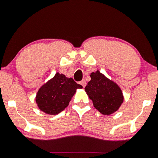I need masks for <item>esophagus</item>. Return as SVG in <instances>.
Returning a JSON list of instances; mask_svg holds the SVG:
<instances>
[{
  "label": "esophagus",
  "instance_id": "esophagus-1",
  "mask_svg": "<svg viewBox=\"0 0 158 158\" xmlns=\"http://www.w3.org/2000/svg\"><path fill=\"white\" fill-rule=\"evenodd\" d=\"M80 84L83 86V88H85V86L86 85V81L85 80H82L81 81H80Z\"/></svg>",
  "mask_w": 158,
  "mask_h": 158
}]
</instances>
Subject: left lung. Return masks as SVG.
Masks as SVG:
<instances>
[{"instance_id":"left-lung-1","label":"left lung","mask_w":158,"mask_h":158,"mask_svg":"<svg viewBox=\"0 0 158 158\" xmlns=\"http://www.w3.org/2000/svg\"><path fill=\"white\" fill-rule=\"evenodd\" d=\"M91 80L85 88L87 94L92 100L94 106L105 115L116 112L123 102L119 86L97 70L90 74Z\"/></svg>"}]
</instances>
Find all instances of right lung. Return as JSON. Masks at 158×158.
I'll return each mask as SVG.
<instances>
[{"mask_svg":"<svg viewBox=\"0 0 158 158\" xmlns=\"http://www.w3.org/2000/svg\"><path fill=\"white\" fill-rule=\"evenodd\" d=\"M83 87L73 78H68L58 72L38 90L35 101L41 111L49 115H57L69 106L77 89Z\"/></svg>","mask_w":158,"mask_h":158,"instance_id":"1","label":"right lung"}]
</instances>
